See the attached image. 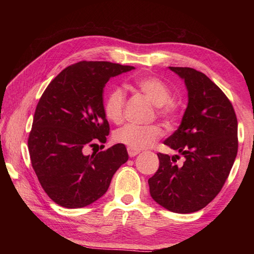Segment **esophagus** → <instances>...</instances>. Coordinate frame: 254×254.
<instances>
[{
    "label": "esophagus",
    "instance_id": "34e87169",
    "mask_svg": "<svg viewBox=\"0 0 254 254\" xmlns=\"http://www.w3.org/2000/svg\"><path fill=\"white\" fill-rule=\"evenodd\" d=\"M127 153L130 157H135L137 153H140V150H134V149H131V148H127Z\"/></svg>",
    "mask_w": 254,
    "mask_h": 254
}]
</instances>
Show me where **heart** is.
Instances as JSON below:
<instances>
[{"label":"heart","instance_id":"obj_1","mask_svg":"<svg viewBox=\"0 0 254 254\" xmlns=\"http://www.w3.org/2000/svg\"><path fill=\"white\" fill-rule=\"evenodd\" d=\"M132 86L151 101L159 117L169 122H175L180 113L179 103L171 98V89L165 81L156 76H142L133 79ZM126 94L120 87H114L107 94L104 101V113L110 121L120 123L124 117ZM163 131L158 124L134 126L127 124L118 128L114 133V140L127 148L141 150L153 145L160 139Z\"/></svg>","mask_w":254,"mask_h":254}]
</instances>
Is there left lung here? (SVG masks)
<instances>
[{"instance_id": "left-lung-1", "label": "left lung", "mask_w": 254, "mask_h": 254, "mask_svg": "<svg viewBox=\"0 0 254 254\" xmlns=\"http://www.w3.org/2000/svg\"><path fill=\"white\" fill-rule=\"evenodd\" d=\"M185 80L188 105L182 124L165 144L178 154L158 153L159 168L149 178L150 195L174 213H194L209 204L224 186L238 153V119L231 101L203 72L169 67Z\"/></svg>"}]
</instances>
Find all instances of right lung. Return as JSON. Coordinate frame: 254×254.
I'll list each match as a JSON object with an SVG mask.
<instances>
[{
    "label": "right lung",
    "mask_w": 254,
    "mask_h": 254,
    "mask_svg": "<svg viewBox=\"0 0 254 254\" xmlns=\"http://www.w3.org/2000/svg\"><path fill=\"white\" fill-rule=\"evenodd\" d=\"M110 62H79L47 86L34 112L28 148L46 194L66 208H80L105 194L112 177L128 159L124 144L85 156L110 133L103 105L111 77L133 69Z\"/></svg>",
    "instance_id": "right-lung-1"
}]
</instances>
